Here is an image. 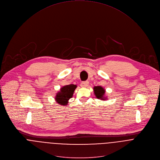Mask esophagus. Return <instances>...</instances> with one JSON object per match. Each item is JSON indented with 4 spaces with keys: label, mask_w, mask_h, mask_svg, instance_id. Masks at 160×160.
<instances>
[{
    "label": "esophagus",
    "mask_w": 160,
    "mask_h": 160,
    "mask_svg": "<svg viewBox=\"0 0 160 160\" xmlns=\"http://www.w3.org/2000/svg\"><path fill=\"white\" fill-rule=\"evenodd\" d=\"M88 85V81H84V82H82L81 83H80V86L82 87H87Z\"/></svg>",
    "instance_id": "1"
}]
</instances>
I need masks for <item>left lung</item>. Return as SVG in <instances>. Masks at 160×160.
<instances>
[{"instance_id":"obj_1","label":"left lung","mask_w":160,"mask_h":160,"mask_svg":"<svg viewBox=\"0 0 160 160\" xmlns=\"http://www.w3.org/2000/svg\"><path fill=\"white\" fill-rule=\"evenodd\" d=\"M93 90H94V93L97 97V98L104 100V98H105V97H103L104 93H105V90L102 87L100 86L94 87Z\"/></svg>"}]
</instances>
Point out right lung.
<instances>
[{
	"label": "right lung",
	"instance_id": "right-lung-1",
	"mask_svg": "<svg viewBox=\"0 0 160 160\" xmlns=\"http://www.w3.org/2000/svg\"><path fill=\"white\" fill-rule=\"evenodd\" d=\"M77 88V85L70 84L61 88L60 92H58L55 100L60 105H66L68 100L72 97L73 92Z\"/></svg>",
	"mask_w": 160,
	"mask_h": 160
}]
</instances>
